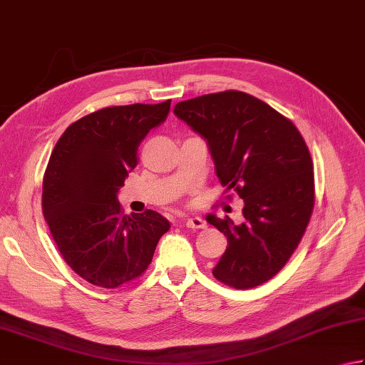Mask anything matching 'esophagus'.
Instances as JSON below:
<instances>
[{"label": "esophagus", "mask_w": 365, "mask_h": 365, "mask_svg": "<svg viewBox=\"0 0 365 365\" xmlns=\"http://www.w3.org/2000/svg\"><path fill=\"white\" fill-rule=\"evenodd\" d=\"M185 225H187V228H191V230H201V228H205V222L202 220L201 217H190L185 220Z\"/></svg>", "instance_id": "obj_1"}]
</instances>
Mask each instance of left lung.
<instances>
[{"mask_svg": "<svg viewBox=\"0 0 365 365\" xmlns=\"http://www.w3.org/2000/svg\"><path fill=\"white\" fill-rule=\"evenodd\" d=\"M174 113L207 142L218 180L244 200L241 225L205 217L228 240L212 274L235 289L260 286L287 263L313 212L307 143L292 121L246 92L178 102Z\"/></svg>", "mask_w": 365, "mask_h": 365, "instance_id": "obj_1", "label": "left lung"}]
</instances>
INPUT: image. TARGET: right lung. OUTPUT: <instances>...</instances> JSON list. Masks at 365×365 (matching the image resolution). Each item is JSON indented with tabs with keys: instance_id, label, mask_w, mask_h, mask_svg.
I'll return each mask as SVG.
<instances>
[{
	"instance_id": "right-lung-1",
	"label": "right lung",
	"mask_w": 365,
	"mask_h": 365,
	"mask_svg": "<svg viewBox=\"0 0 365 365\" xmlns=\"http://www.w3.org/2000/svg\"><path fill=\"white\" fill-rule=\"evenodd\" d=\"M169 110L170 101L102 108L70 124L52 150L43 214L65 262L94 286L134 281L170 228L155 210L124 215L118 201L142 140Z\"/></svg>"
}]
</instances>
